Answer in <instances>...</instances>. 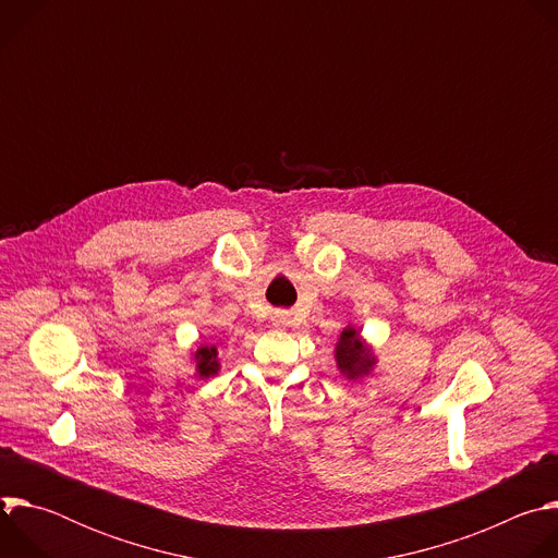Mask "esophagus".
<instances>
[{
    "instance_id": "1",
    "label": "esophagus",
    "mask_w": 558,
    "mask_h": 558,
    "mask_svg": "<svg viewBox=\"0 0 558 558\" xmlns=\"http://www.w3.org/2000/svg\"><path fill=\"white\" fill-rule=\"evenodd\" d=\"M274 325H276V327H287V325H289V313H287V311H278V313L274 315Z\"/></svg>"
}]
</instances>
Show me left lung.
<instances>
[{"instance_id":"left-lung-1","label":"left lung","mask_w":558,"mask_h":558,"mask_svg":"<svg viewBox=\"0 0 558 558\" xmlns=\"http://www.w3.org/2000/svg\"><path fill=\"white\" fill-rule=\"evenodd\" d=\"M336 362L347 379H360L375 366V355L368 344L360 338V329L347 327L336 344Z\"/></svg>"}]
</instances>
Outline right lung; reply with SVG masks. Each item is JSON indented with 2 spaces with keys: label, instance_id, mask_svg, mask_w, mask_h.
Listing matches in <instances>:
<instances>
[{
  "label": "right lung",
  "instance_id": "right-lung-1",
  "mask_svg": "<svg viewBox=\"0 0 558 558\" xmlns=\"http://www.w3.org/2000/svg\"><path fill=\"white\" fill-rule=\"evenodd\" d=\"M194 360H196V373H198V377L216 375L218 368H220L216 347H207V344L201 347V349L194 353Z\"/></svg>",
  "mask_w": 558,
  "mask_h": 558
}]
</instances>
